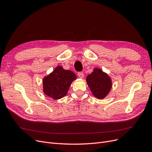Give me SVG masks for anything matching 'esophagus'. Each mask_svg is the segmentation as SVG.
Wrapping results in <instances>:
<instances>
[{"label":"esophagus","mask_w":152,"mask_h":152,"mask_svg":"<svg viewBox=\"0 0 152 152\" xmlns=\"http://www.w3.org/2000/svg\"><path fill=\"white\" fill-rule=\"evenodd\" d=\"M78 76L80 78H83V77H84L83 73V72H78Z\"/></svg>","instance_id":"obj_1"}]
</instances>
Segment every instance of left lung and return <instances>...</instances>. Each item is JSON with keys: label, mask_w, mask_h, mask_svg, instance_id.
Here are the masks:
<instances>
[{"label": "left lung", "mask_w": 152, "mask_h": 152, "mask_svg": "<svg viewBox=\"0 0 152 152\" xmlns=\"http://www.w3.org/2000/svg\"><path fill=\"white\" fill-rule=\"evenodd\" d=\"M87 83L92 94L98 99H104L112 87L110 77L99 68H95L86 78Z\"/></svg>", "instance_id": "obj_1"}]
</instances>
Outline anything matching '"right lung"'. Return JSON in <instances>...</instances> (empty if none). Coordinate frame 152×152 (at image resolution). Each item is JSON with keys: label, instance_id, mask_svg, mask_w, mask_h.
<instances>
[{"label": "right lung", "instance_id": "add662e5", "mask_svg": "<svg viewBox=\"0 0 152 152\" xmlns=\"http://www.w3.org/2000/svg\"><path fill=\"white\" fill-rule=\"evenodd\" d=\"M76 78V75L72 71L58 65L42 79L43 92L53 100H59L67 94L72 82Z\"/></svg>", "mask_w": 152, "mask_h": 152}]
</instances>
